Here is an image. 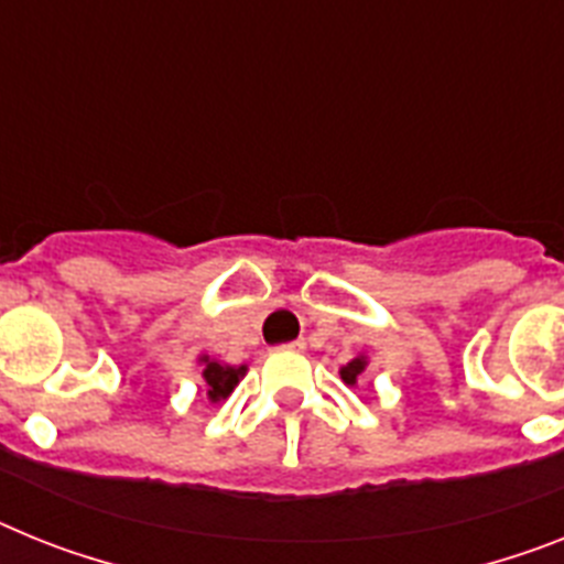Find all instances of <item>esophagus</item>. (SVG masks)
<instances>
[{
    "label": "esophagus",
    "mask_w": 564,
    "mask_h": 564,
    "mask_svg": "<svg viewBox=\"0 0 564 564\" xmlns=\"http://www.w3.org/2000/svg\"><path fill=\"white\" fill-rule=\"evenodd\" d=\"M283 349H292V352H304L306 344H304V340H292V344H283Z\"/></svg>",
    "instance_id": "34e87169"
}]
</instances>
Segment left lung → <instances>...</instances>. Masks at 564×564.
Returning a JSON list of instances; mask_svg holds the SVG:
<instances>
[{
    "mask_svg": "<svg viewBox=\"0 0 564 564\" xmlns=\"http://www.w3.org/2000/svg\"><path fill=\"white\" fill-rule=\"evenodd\" d=\"M364 370H367V358H364V355H358V358H352L347 367H340V378H344V384H349V387L358 384V376H361Z\"/></svg>",
    "mask_w": 564,
    "mask_h": 564,
    "instance_id": "8db88e82",
    "label": "left lung"
}]
</instances>
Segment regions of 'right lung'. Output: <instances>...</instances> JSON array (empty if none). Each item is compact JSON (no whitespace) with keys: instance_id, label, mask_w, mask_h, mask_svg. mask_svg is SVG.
Here are the masks:
<instances>
[{"instance_id":"obj_1","label":"right lung","mask_w":564,"mask_h":564,"mask_svg":"<svg viewBox=\"0 0 564 564\" xmlns=\"http://www.w3.org/2000/svg\"><path fill=\"white\" fill-rule=\"evenodd\" d=\"M203 378H206V395H209L212 404L217 401H226L231 395V390L240 384V378L246 376V367H229V364L212 361L209 355H203Z\"/></svg>"}]
</instances>
